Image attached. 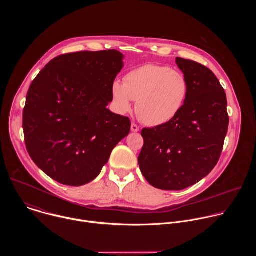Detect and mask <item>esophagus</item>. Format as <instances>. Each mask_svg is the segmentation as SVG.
I'll return each mask as SVG.
<instances>
[{"label": "esophagus", "instance_id": "1", "mask_svg": "<svg viewBox=\"0 0 256 256\" xmlns=\"http://www.w3.org/2000/svg\"><path fill=\"white\" fill-rule=\"evenodd\" d=\"M130 130L134 132H138L140 130L138 126L136 124H132V126H130Z\"/></svg>", "mask_w": 256, "mask_h": 256}]
</instances>
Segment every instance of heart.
Listing matches in <instances>:
<instances>
[{"instance_id": "heart-1", "label": "heart", "mask_w": 256, "mask_h": 256, "mask_svg": "<svg viewBox=\"0 0 256 256\" xmlns=\"http://www.w3.org/2000/svg\"><path fill=\"white\" fill-rule=\"evenodd\" d=\"M116 107L120 114L136 112L142 122L151 126L168 124L184 107L188 82L177 70L165 66L144 64L126 75L124 83L116 81L112 87Z\"/></svg>"}]
</instances>
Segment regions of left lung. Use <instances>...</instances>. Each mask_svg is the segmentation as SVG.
<instances>
[{"label": "left lung", "instance_id": "8db88e82", "mask_svg": "<svg viewBox=\"0 0 256 256\" xmlns=\"http://www.w3.org/2000/svg\"><path fill=\"white\" fill-rule=\"evenodd\" d=\"M188 82L186 101L168 124L142 128L140 169L149 184L181 190L206 177L221 156L229 116L225 90L214 72L190 60L176 58Z\"/></svg>", "mask_w": 256, "mask_h": 256}]
</instances>
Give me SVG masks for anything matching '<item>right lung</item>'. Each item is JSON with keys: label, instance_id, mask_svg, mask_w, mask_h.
I'll return each mask as SVG.
<instances>
[{"label": "right lung", "instance_id": "obj_1", "mask_svg": "<svg viewBox=\"0 0 256 256\" xmlns=\"http://www.w3.org/2000/svg\"><path fill=\"white\" fill-rule=\"evenodd\" d=\"M122 60L116 50L62 54L29 87L23 110L26 148L38 167L62 184L94 180L130 134V118L107 108Z\"/></svg>", "mask_w": 256, "mask_h": 256}]
</instances>
